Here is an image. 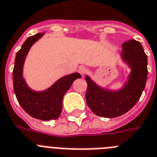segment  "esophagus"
Masks as SVG:
<instances>
[{
    "instance_id": "esophagus-1",
    "label": "esophagus",
    "mask_w": 157,
    "mask_h": 157,
    "mask_svg": "<svg viewBox=\"0 0 157 157\" xmlns=\"http://www.w3.org/2000/svg\"><path fill=\"white\" fill-rule=\"evenodd\" d=\"M78 72L80 73V74L82 75V76H84V75H85L87 73V72H88V69H87L86 67L81 66V67L79 68Z\"/></svg>"
}]
</instances>
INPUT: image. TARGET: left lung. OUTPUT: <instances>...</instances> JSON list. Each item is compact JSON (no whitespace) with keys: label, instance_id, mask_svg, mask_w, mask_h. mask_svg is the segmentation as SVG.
Returning a JSON list of instances; mask_svg holds the SVG:
<instances>
[{"label":"left lung","instance_id":"left-lung-1","mask_svg":"<svg viewBox=\"0 0 157 157\" xmlns=\"http://www.w3.org/2000/svg\"><path fill=\"white\" fill-rule=\"evenodd\" d=\"M122 48L121 59L130 69L122 88H103L90 77H85L88 84L86 103L98 116L111 118L126 114L137 103L145 87L148 59L141 44L132 39L124 43Z\"/></svg>","mask_w":157,"mask_h":157}]
</instances>
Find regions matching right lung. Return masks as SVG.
<instances>
[{
    "mask_svg": "<svg viewBox=\"0 0 157 157\" xmlns=\"http://www.w3.org/2000/svg\"><path fill=\"white\" fill-rule=\"evenodd\" d=\"M45 33H38L26 39L16 53L13 72V88L20 105L29 115L37 119H57L62 111V99L73 81L81 75L73 73L58 79L43 91H35L28 86L24 78V65L30 49Z\"/></svg>",
    "mask_w": 157,
    "mask_h": 157,
    "instance_id": "right-lung-1",
    "label": "right lung"
}]
</instances>
